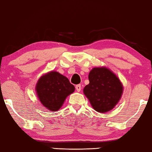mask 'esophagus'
<instances>
[{"label": "esophagus", "mask_w": 152, "mask_h": 152, "mask_svg": "<svg viewBox=\"0 0 152 152\" xmlns=\"http://www.w3.org/2000/svg\"><path fill=\"white\" fill-rule=\"evenodd\" d=\"M75 88H76V90H77V92H80V91H81V89H82V86H81L80 84L76 85Z\"/></svg>", "instance_id": "obj_1"}]
</instances>
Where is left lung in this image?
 <instances>
[{
    "mask_svg": "<svg viewBox=\"0 0 152 152\" xmlns=\"http://www.w3.org/2000/svg\"><path fill=\"white\" fill-rule=\"evenodd\" d=\"M89 84L84 88L93 109L99 113L113 109L121 98L123 86L119 78L106 67L93 68L88 75Z\"/></svg>",
    "mask_w": 152,
    "mask_h": 152,
    "instance_id": "obj_1",
    "label": "left lung"
}]
</instances>
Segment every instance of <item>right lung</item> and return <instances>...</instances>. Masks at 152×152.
Masks as SVG:
<instances>
[{
  "mask_svg": "<svg viewBox=\"0 0 152 152\" xmlns=\"http://www.w3.org/2000/svg\"><path fill=\"white\" fill-rule=\"evenodd\" d=\"M74 91L75 86L68 79L56 71L41 76L36 85L37 94L41 103L52 111L60 109L66 97Z\"/></svg>",
  "mask_w": 152,
  "mask_h": 152,
  "instance_id": "1",
  "label": "right lung"
}]
</instances>
